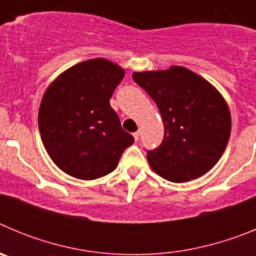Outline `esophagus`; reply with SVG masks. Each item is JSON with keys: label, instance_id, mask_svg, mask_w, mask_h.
I'll use <instances>...</instances> for the list:
<instances>
[{"label": "esophagus", "instance_id": "1", "mask_svg": "<svg viewBox=\"0 0 256 256\" xmlns=\"http://www.w3.org/2000/svg\"><path fill=\"white\" fill-rule=\"evenodd\" d=\"M140 134H141V133H140V130H137V132L133 133V137H134V141L136 142H137L140 140Z\"/></svg>", "mask_w": 256, "mask_h": 256}]
</instances>
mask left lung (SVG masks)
I'll list each match as a JSON object with an SVG mask.
<instances>
[{
	"instance_id": "left-lung-1",
	"label": "left lung",
	"mask_w": 256,
	"mask_h": 256,
	"mask_svg": "<svg viewBox=\"0 0 256 256\" xmlns=\"http://www.w3.org/2000/svg\"><path fill=\"white\" fill-rule=\"evenodd\" d=\"M134 82L156 102L164 123L159 148L148 151L151 169L182 183L204 176L218 162L230 134V112L219 91L183 66L136 72Z\"/></svg>"
}]
</instances>
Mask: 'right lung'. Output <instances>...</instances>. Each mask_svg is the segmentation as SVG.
<instances>
[{"label":"right lung","mask_w":256,"mask_h":256,"mask_svg":"<svg viewBox=\"0 0 256 256\" xmlns=\"http://www.w3.org/2000/svg\"><path fill=\"white\" fill-rule=\"evenodd\" d=\"M124 74L115 62L91 58L65 70L44 92L40 138L52 162L72 177L91 180L112 173L134 142L110 106Z\"/></svg>","instance_id":"obj_1"}]
</instances>
